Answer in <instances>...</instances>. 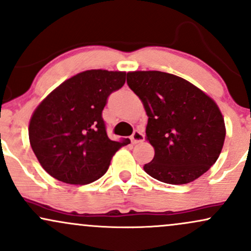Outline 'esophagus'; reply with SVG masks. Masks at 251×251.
I'll use <instances>...</instances> for the list:
<instances>
[{"mask_svg": "<svg viewBox=\"0 0 251 251\" xmlns=\"http://www.w3.org/2000/svg\"><path fill=\"white\" fill-rule=\"evenodd\" d=\"M144 134L142 133L140 131H134V133L132 134L131 137V140H132V144H138V143H142L144 140Z\"/></svg>", "mask_w": 251, "mask_h": 251, "instance_id": "34e87169", "label": "esophagus"}]
</instances>
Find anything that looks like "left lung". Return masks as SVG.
Returning <instances> with one entry per match:
<instances>
[{"instance_id": "obj_1", "label": "left lung", "mask_w": 251, "mask_h": 251, "mask_svg": "<svg viewBox=\"0 0 251 251\" xmlns=\"http://www.w3.org/2000/svg\"><path fill=\"white\" fill-rule=\"evenodd\" d=\"M128 87L148 114L146 140L154 157L144 170L166 184H188L216 163L226 139L217 103L188 80L159 71L127 73Z\"/></svg>"}]
</instances>
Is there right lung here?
Here are the masks:
<instances>
[{"instance_id":"add662e5","label":"right lung","mask_w":251,"mask_h":251,"mask_svg":"<svg viewBox=\"0 0 251 251\" xmlns=\"http://www.w3.org/2000/svg\"><path fill=\"white\" fill-rule=\"evenodd\" d=\"M126 72L77 73L50 92L33 112L30 146L47 174L74 185L102 177L114 153L128 139L107 137L101 113L112 92L122 88Z\"/></svg>"}]
</instances>
